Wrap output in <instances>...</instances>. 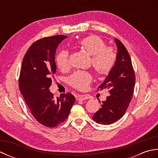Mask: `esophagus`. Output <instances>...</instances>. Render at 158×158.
Here are the masks:
<instances>
[{
    "instance_id": "1",
    "label": "esophagus",
    "mask_w": 158,
    "mask_h": 158,
    "mask_svg": "<svg viewBox=\"0 0 158 158\" xmlns=\"http://www.w3.org/2000/svg\"><path fill=\"white\" fill-rule=\"evenodd\" d=\"M88 98H89V97L87 95H80L78 96L77 100H87Z\"/></svg>"
}]
</instances>
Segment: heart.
<instances>
[{
	"label": "heart",
	"mask_w": 158,
	"mask_h": 158,
	"mask_svg": "<svg viewBox=\"0 0 158 158\" xmlns=\"http://www.w3.org/2000/svg\"><path fill=\"white\" fill-rule=\"evenodd\" d=\"M105 45V41L96 35L87 36L80 40L76 44L77 48L91 56L92 66L99 75L108 74L113 68L117 59L114 49ZM56 64L62 71L69 69V56L66 50H62L58 53L56 57ZM92 80V77L89 73L78 70L70 77L69 83L75 89L83 91L88 88Z\"/></svg>",
	"instance_id": "heart-1"
}]
</instances>
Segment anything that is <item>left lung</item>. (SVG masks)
Instances as JSON below:
<instances>
[{"label": "left lung", "instance_id": "left-lung-1", "mask_svg": "<svg viewBox=\"0 0 158 158\" xmlns=\"http://www.w3.org/2000/svg\"><path fill=\"white\" fill-rule=\"evenodd\" d=\"M115 41L117 47L115 64L98 88L108 89L110 95L92 117L94 122L102 125H109L123 116L132 100L135 85V73L129 53L119 39H115Z\"/></svg>", "mask_w": 158, "mask_h": 158}]
</instances>
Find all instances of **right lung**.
<instances>
[{"mask_svg": "<svg viewBox=\"0 0 158 158\" xmlns=\"http://www.w3.org/2000/svg\"><path fill=\"white\" fill-rule=\"evenodd\" d=\"M66 37L55 35L35 41L23 57L20 70V92L36 121L48 127L64 122L75 102L72 94H62L61 98H54L49 89L56 72V49Z\"/></svg>", "mask_w": 158, "mask_h": 158, "instance_id": "add662e5", "label": "right lung"}]
</instances>
